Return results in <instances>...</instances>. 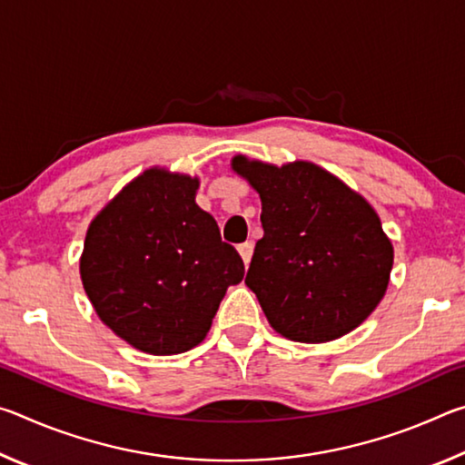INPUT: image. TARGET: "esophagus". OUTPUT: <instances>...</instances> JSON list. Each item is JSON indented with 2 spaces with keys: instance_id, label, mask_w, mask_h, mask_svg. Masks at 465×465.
Listing matches in <instances>:
<instances>
[{
  "instance_id": "esophagus-1",
  "label": "esophagus",
  "mask_w": 465,
  "mask_h": 465,
  "mask_svg": "<svg viewBox=\"0 0 465 465\" xmlns=\"http://www.w3.org/2000/svg\"><path fill=\"white\" fill-rule=\"evenodd\" d=\"M238 252H240L243 264L248 266L250 261H252V254H254V243H252V242H243V243H240V246H238Z\"/></svg>"
}]
</instances>
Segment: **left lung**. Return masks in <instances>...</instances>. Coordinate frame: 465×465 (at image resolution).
<instances>
[{"label":"left lung","mask_w":465,"mask_h":465,"mask_svg":"<svg viewBox=\"0 0 465 465\" xmlns=\"http://www.w3.org/2000/svg\"><path fill=\"white\" fill-rule=\"evenodd\" d=\"M262 201V240L246 274L269 324L289 341L328 342L363 324L388 289L393 248L363 196L310 162L233 157Z\"/></svg>","instance_id":"8db88e82"}]
</instances>
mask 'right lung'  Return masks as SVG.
Listing matches in <instances>:
<instances>
[{
  "label": "right lung",
  "instance_id": "1",
  "mask_svg": "<svg viewBox=\"0 0 465 465\" xmlns=\"http://www.w3.org/2000/svg\"><path fill=\"white\" fill-rule=\"evenodd\" d=\"M199 180L152 168L100 211L80 272L100 320L149 352L178 355L207 336L243 262L194 203Z\"/></svg>",
  "mask_w": 465,
  "mask_h": 465
}]
</instances>
